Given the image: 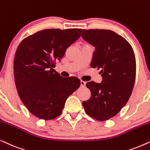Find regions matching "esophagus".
<instances>
[{"mask_svg":"<svg viewBox=\"0 0 150 150\" xmlns=\"http://www.w3.org/2000/svg\"><path fill=\"white\" fill-rule=\"evenodd\" d=\"M80 84H81V87H85L86 82H85V81H82V80H81V81H80Z\"/></svg>","mask_w":150,"mask_h":150,"instance_id":"34e87169","label":"esophagus"}]
</instances>
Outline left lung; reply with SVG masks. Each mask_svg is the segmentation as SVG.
<instances>
[{
	"label": "left lung",
	"instance_id": "left-lung-1",
	"mask_svg": "<svg viewBox=\"0 0 150 150\" xmlns=\"http://www.w3.org/2000/svg\"><path fill=\"white\" fill-rule=\"evenodd\" d=\"M81 37L95 48L91 67L100 69L101 83L90 81L91 97L82 104L87 115L103 121L115 117L126 104L136 77L132 47L124 38L111 30L83 29Z\"/></svg>",
	"mask_w": 150,
	"mask_h": 150
}]
</instances>
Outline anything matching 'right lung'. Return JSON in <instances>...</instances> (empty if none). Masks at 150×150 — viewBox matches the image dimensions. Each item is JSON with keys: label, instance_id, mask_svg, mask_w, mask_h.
I'll return each mask as SVG.
<instances>
[{"label": "right lung", "instance_id": "obj_1", "mask_svg": "<svg viewBox=\"0 0 150 150\" xmlns=\"http://www.w3.org/2000/svg\"><path fill=\"white\" fill-rule=\"evenodd\" d=\"M81 31L42 30L18 47L13 61L16 86L24 105L38 118L50 120L60 115L69 96L80 86L78 78L62 77L53 68Z\"/></svg>", "mask_w": 150, "mask_h": 150}]
</instances>
